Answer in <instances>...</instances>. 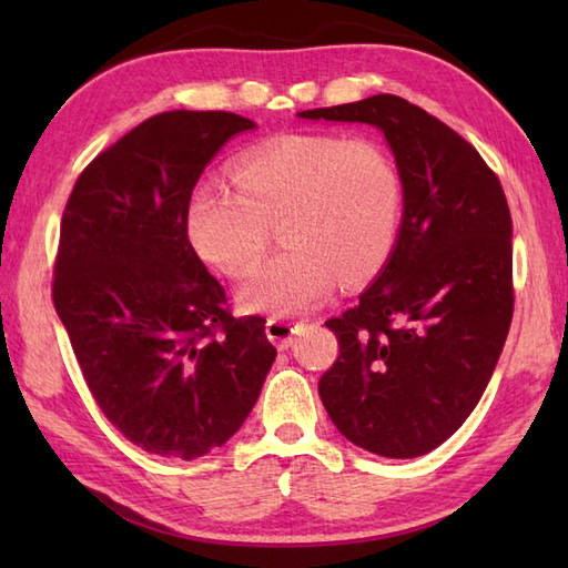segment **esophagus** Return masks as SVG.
<instances>
[{
  "instance_id": "obj_1",
  "label": "esophagus",
  "mask_w": 568,
  "mask_h": 568,
  "mask_svg": "<svg viewBox=\"0 0 568 568\" xmlns=\"http://www.w3.org/2000/svg\"><path fill=\"white\" fill-rule=\"evenodd\" d=\"M303 327V322H285V320H277L271 317L265 322V334H268V339L277 346V348H287L293 342V334Z\"/></svg>"
}]
</instances>
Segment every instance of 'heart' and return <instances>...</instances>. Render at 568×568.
Returning <instances> with one entry per match:
<instances>
[{
    "label": "heart",
    "mask_w": 568,
    "mask_h": 568,
    "mask_svg": "<svg viewBox=\"0 0 568 568\" xmlns=\"http://www.w3.org/2000/svg\"><path fill=\"white\" fill-rule=\"evenodd\" d=\"M403 180L373 141L334 134L283 136L241 155L234 185L204 180L187 204V236L226 275H244L273 239L285 248L253 268L241 303L293 315L322 303L339 277L376 275L397 244Z\"/></svg>",
    "instance_id": "obj_1"
}]
</instances>
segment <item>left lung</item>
Segmentation results:
<instances>
[{
  "label": "left lung",
  "mask_w": 568,
  "mask_h": 568,
  "mask_svg": "<svg viewBox=\"0 0 568 568\" xmlns=\"http://www.w3.org/2000/svg\"><path fill=\"white\" fill-rule=\"evenodd\" d=\"M378 126L395 153L400 236L358 305L324 324L339 356L320 397L348 442L437 449L474 413L513 322V220L498 175L454 129L395 94L300 112Z\"/></svg>",
  "instance_id": "left-lung-1"
}]
</instances>
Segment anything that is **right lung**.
<instances>
[{
  "mask_svg": "<svg viewBox=\"0 0 568 568\" xmlns=\"http://www.w3.org/2000/svg\"><path fill=\"white\" fill-rule=\"evenodd\" d=\"M256 124L163 112L84 168L53 265V305L104 417L143 452L192 458L244 425L275 361L261 317H234L187 236L204 165Z\"/></svg>",
  "mask_w": 568,
  "mask_h": 568,
  "instance_id": "right-lung-1",
  "label": "right lung"
}]
</instances>
